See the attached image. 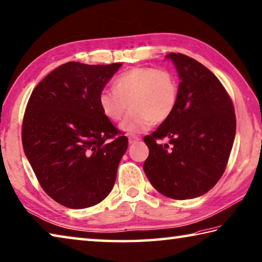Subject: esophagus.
Wrapping results in <instances>:
<instances>
[{
  "label": "esophagus",
  "mask_w": 262,
  "mask_h": 262,
  "mask_svg": "<svg viewBox=\"0 0 262 262\" xmlns=\"http://www.w3.org/2000/svg\"><path fill=\"white\" fill-rule=\"evenodd\" d=\"M137 141H140V137L136 136L134 134H130L129 136H128V142H129V144H133V143H136Z\"/></svg>",
  "instance_id": "obj_1"
}]
</instances>
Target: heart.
Returning <instances> with one entry per match:
<instances>
[{
  "label": "heart",
  "mask_w": 262,
  "mask_h": 262,
  "mask_svg": "<svg viewBox=\"0 0 262 262\" xmlns=\"http://www.w3.org/2000/svg\"><path fill=\"white\" fill-rule=\"evenodd\" d=\"M179 82L167 70L134 68L113 81V90H103L98 104L102 113L111 121H119L128 106L130 112L121 122V130L145 132L154 125L172 117L179 102Z\"/></svg>",
  "instance_id": "heart-1"
}]
</instances>
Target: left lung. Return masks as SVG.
<instances>
[{
	"label": "left lung",
	"mask_w": 262,
	"mask_h": 262,
	"mask_svg": "<svg viewBox=\"0 0 262 262\" xmlns=\"http://www.w3.org/2000/svg\"><path fill=\"white\" fill-rule=\"evenodd\" d=\"M181 82L177 108L144 137L149 157L143 168L164 196L191 199L211 190L225 173L236 134L234 104L210 70L196 59L170 52ZM167 137L168 145L158 141Z\"/></svg>",
	"instance_id": "8db88e82"
}]
</instances>
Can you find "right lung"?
<instances>
[{
    "instance_id": "right-lung-1",
    "label": "right lung",
    "mask_w": 262,
    "mask_h": 262,
    "mask_svg": "<svg viewBox=\"0 0 262 262\" xmlns=\"http://www.w3.org/2000/svg\"><path fill=\"white\" fill-rule=\"evenodd\" d=\"M120 66L69 61L47 75L28 99L24 152L42 189L63 206L96 205L115 185L128 139L104 117L98 97Z\"/></svg>"
}]
</instances>
